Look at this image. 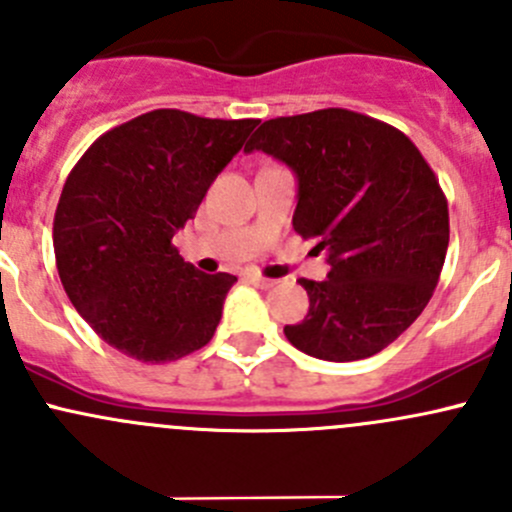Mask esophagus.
Here are the masks:
<instances>
[{
	"mask_svg": "<svg viewBox=\"0 0 512 512\" xmlns=\"http://www.w3.org/2000/svg\"><path fill=\"white\" fill-rule=\"evenodd\" d=\"M250 282H252V285L262 287V289H270V287L277 285V280H270V277H262V275H257V272H252Z\"/></svg>",
	"mask_w": 512,
	"mask_h": 512,
	"instance_id": "esophagus-1",
	"label": "esophagus"
}]
</instances>
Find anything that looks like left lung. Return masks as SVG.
Masks as SVG:
<instances>
[{
  "label": "left lung",
  "mask_w": 512,
  "mask_h": 512,
  "mask_svg": "<svg viewBox=\"0 0 512 512\" xmlns=\"http://www.w3.org/2000/svg\"><path fill=\"white\" fill-rule=\"evenodd\" d=\"M297 175L292 225L319 237L327 280H299L309 312L287 324L299 352L324 361L379 354L426 309L448 250V203L409 136L384 121L322 108L270 118L245 146Z\"/></svg>",
  "instance_id": "obj_1"
}]
</instances>
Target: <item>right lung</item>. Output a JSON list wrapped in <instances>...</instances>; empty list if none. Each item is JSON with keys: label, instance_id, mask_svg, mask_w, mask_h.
Wrapping results in <instances>:
<instances>
[{"label": "right lung", "instance_id": "obj_1", "mask_svg": "<svg viewBox=\"0 0 512 512\" xmlns=\"http://www.w3.org/2000/svg\"><path fill=\"white\" fill-rule=\"evenodd\" d=\"M257 123L158 108L103 133L74 165L54 215L56 270L113 349L160 364L213 339L237 277L195 270L173 235Z\"/></svg>", "mask_w": 512, "mask_h": 512}]
</instances>
